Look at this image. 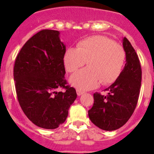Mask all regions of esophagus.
<instances>
[{"instance_id": "1", "label": "esophagus", "mask_w": 154, "mask_h": 154, "mask_svg": "<svg viewBox=\"0 0 154 154\" xmlns=\"http://www.w3.org/2000/svg\"><path fill=\"white\" fill-rule=\"evenodd\" d=\"M76 92H77V95H78L79 96H82V95L84 93V92H82V91H81V90H79V89H77V90H76Z\"/></svg>"}]
</instances>
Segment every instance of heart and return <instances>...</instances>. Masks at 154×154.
Masks as SVG:
<instances>
[{"label":"heart","instance_id":"1","mask_svg":"<svg viewBox=\"0 0 154 154\" xmlns=\"http://www.w3.org/2000/svg\"><path fill=\"white\" fill-rule=\"evenodd\" d=\"M126 59L123 46L107 37L96 35L80 41L77 48L65 50L63 62L69 72H74L87 62L88 67L70 77L69 82L79 90L96 88L99 82L112 83L120 75Z\"/></svg>","mask_w":154,"mask_h":154}]
</instances>
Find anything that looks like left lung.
Segmentation results:
<instances>
[{
    "label": "left lung",
    "mask_w": 154,
    "mask_h": 154,
    "mask_svg": "<svg viewBox=\"0 0 154 154\" xmlns=\"http://www.w3.org/2000/svg\"><path fill=\"white\" fill-rule=\"evenodd\" d=\"M126 64L116 80L105 91L106 96L93 94L94 104L88 111L92 123L106 131L123 126L131 117L138 102L142 79L140 63L133 46L123 38Z\"/></svg>",
    "instance_id": "8db88e82"
}]
</instances>
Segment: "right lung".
Segmentation results:
<instances>
[{
  "label": "right lung",
  "mask_w": 154,
  "mask_h": 154,
  "mask_svg": "<svg viewBox=\"0 0 154 154\" xmlns=\"http://www.w3.org/2000/svg\"><path fill=\"white\" fill-rule=\"evenodd\" d=\"M60 32L42 30L21 48L14 67V80L19 104L35 125L52 130L64 123L77 97L67 85L63 62L65 45ZM65 88V92H57Z\"/></svg>",
  "instance_id": "add662e5"
}]
</instances>
